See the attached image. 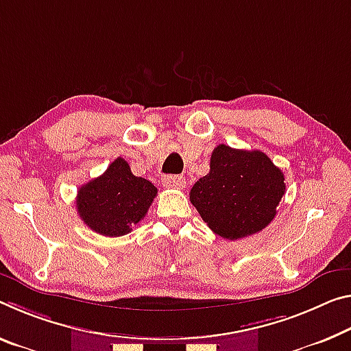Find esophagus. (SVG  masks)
I'll return each instance as SVG.
<instances>
[{"mask_svg": "<svg viewBox=\"0 0 351 351\" xmlns=\"http://www.w3.org/2000/svg\"><path fill=\"white\" fill-rule=\"evenodd\" d=\"M162 184L167 189H184L186 180L182 176H178V175H167L162 178Z\"/></svg>", "mask_w": 351, "mask_h": 351, "instance_id": "1", "label": "esophagus"}]
</instances>
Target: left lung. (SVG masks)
Here are the masks:
<instances>
[{
    "instance_id": "1",
    "label": "left lung",
    "mask_w": 351,
    "mask_h": 351,
    "mask_svg": "<svg viewBox=\"0 0 351 351\" xmlns=\"http://www.w3.org/2000/svg\"><path fill=\"white\" fill-rule=\"evenodd\" d=\"M286 192L285 175L265 153L217 145L209 173L191 191V203L215 234L237 241L275 219Z\"/></svg>"
}]
</instances>
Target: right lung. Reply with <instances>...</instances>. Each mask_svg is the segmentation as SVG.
<instances>
[{
	"instance_id": "add662e5",
	"label": "right lung",
	"mask_w": 351,
	"mask_h": 351,
	"mask_svg": "<svg viewBox=\"0 0 351 351\" xmlns=\"http://www.w3.org/2000/svg\"><path fill=\"white\" fill-rule=\"evenodd\" d=\"M158 193L145 178L134 176L123 158H117L101 176L77 191L76 209L81 220L101 236L119 237L132 231Z\"/></svg>"
}]
</instances>
